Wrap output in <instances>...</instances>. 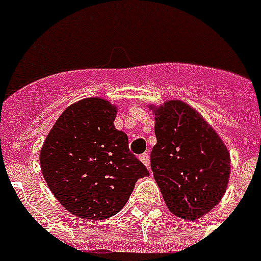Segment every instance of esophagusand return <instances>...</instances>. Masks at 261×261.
<instances>
[{
	"instance_id": "34e87169",
	"label": "esophagus",
	"mask_w": 261,
	"mask_h": 261,
	"mask_svg": "<svg viewBox=\"0 0 261 261\" xmlns=\"http://www.w3.org/2000/svg\"><path fill=\"white\" fill-rule=\"evenodd\" d=\"M139 160L142 161L145 165H146L147 168H149V165H150V159H149V153H143V154L139 155Z\"/></svg>"
}]
</instances>
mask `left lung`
<instances>
[{"instance_id":"8db88e82","label":"left lung","mask_w":261,"mask_h":261,"mask_svg":"<svg viewBox=\"0 0 261 261\" xmlns=\"http://www.w3.org/2000/svg\"><path fill=\"white\" fill-rule=\"evenodd\" d=\"M154 112L151 171L169 211L195 221L222 199L230 155L218 134L186 102L172 100Z\"/></svg>"}]
</instances>
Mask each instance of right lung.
<instances>
[{
  "instance_id": "obj_1",
  "label": "right lung",
  "mask_w": 261,
  "mask_h": 261,
  "mask_svg": "<svg viewBox=\"0 0 261 261\" xmlns=\"http://www.w3.org/2000/svg\"><path fill=\"white\" fill-rule=\"evenodd\" d=\"M116 108L102 98L67 107L47 135L40 167L47 186L69 213L107 219L118 214L147 168L114 126Z\"/></svg>"
}]
</instances>
